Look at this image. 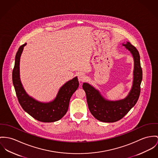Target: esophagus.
I'll return each mask as SVG.
<instances>
[{
    "label": "esophagus",
    "mask_w": 158,
    "mask_h": 158,
    "mask_svg": "<svg viewBox=\"0 0 158 158\" xmlns=\"http://www.w3.org/2000/svg\"><path fill=\"white\" fill-rule=\"evenodd\" d=\"M78 80L79 82H84L86 80V77L84 74H80L78 76Z\"/></svg>",
    "instance_id": "1"
}]
</instances>
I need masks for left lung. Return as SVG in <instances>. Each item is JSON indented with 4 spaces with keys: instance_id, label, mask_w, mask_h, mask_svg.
I'll return each mask as SVG.
<instances>
[{
    "instance_id": "1",
    "label": "left lung",
    "mask_w": 158,
    "mask_h": 158,
    "mask_svg": "<svg viewBox=\"0 0 158 158\" xmlns=\"http://www.w3.org/2000/svg\"><path fill=\"white\" fill-rule=\"evenodd\" d=\"M124 46L132 53L134 60V81L129 95L124 99L110 101L102 96L99 91L88 83H84L89 109L91 114L100 122L113 123L123 118L136 103L140 94L143 71L138 50L129 42Z\"/></svg>"
}]
</instances>
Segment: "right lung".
<instances>
[{
    "label": "right lung",
    "mask_w": 158,
    "mask_h": 158,
    "mask_svg": "<svg viewBox=\"0 0 158 158\" xmlns=\"http://www.w3.org/2000/svg\"><path fill=\"white\" fill-rule=\"evenodd\" d=\"M18 50L12 70V82L16 96L22 108L36 120L45 123L58 121L66 114L70 98L79 86L77 77L68 81L60 89L54 100L49 103L38 102L26 93L20 79V60L24 46Z\"/></svg>",
    "instance_id": "add662e5"
}]
</instances>
